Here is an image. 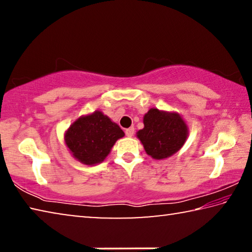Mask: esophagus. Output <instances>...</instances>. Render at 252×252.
<instances>
[{
	"label": "esophagus",
	"instance_id": "esophagus-1",
	"mask_svg": "<svg viewBox=\"0 0 252 252\" xmlns=\"http://www.w3.org/2000/svg\"><path fill=\"white\" fill-rule=\"evenodd\" d=\"M126 136H132L134 134V127H127V129H126Z\"/></svg>",
	"mask_w": 252,
	"mask_h": 252
}]
</instances>
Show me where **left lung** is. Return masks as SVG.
<instances>
[{
	"label": "left lung",
	"mask_w": 252,
	"mask_h": 252,
	"mask_svg": "<svg viewBox=\"0 0 252 252\" xmlns=\"http://www.w3.org/2000/svg\"><path fill=\"white\" fill-rule=\"evenodd\" d=\"M144 127L136 132L149 156L162 160L178 152L188 138V126L180 114L150 109L143 117Z\"/></svg>",
	"instance_id": "obj_1"
}]
</instances>
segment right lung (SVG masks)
Here are the masks:
<instances>
[{
  "label": "right lung",
  "instance_id": "obj_1",
  "mask_svg": "<svg viewBox=\"0 0 252 252\" xmlns=\"http://www.w3.org/2000/svg\"><path fill=\"white\" fill-rule=\"evenodd\" d=\"M125 132L101 111L80 117L66 130L64 141L72 156L83 164L103 161Z\"/></svg>",
  "mask_w": 252,
  "mask_h": 252
}]
</instances>
